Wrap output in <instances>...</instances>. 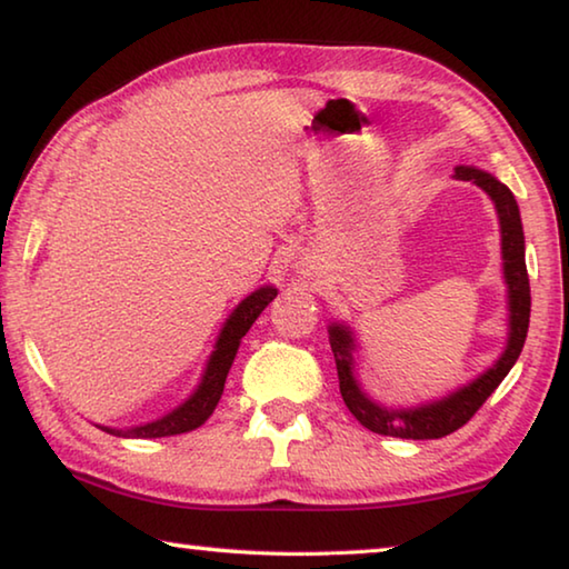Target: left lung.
I'll list each match as a JSON object with an SVG mask.
<instances>
[{
	"label": "left lung",
	"mask_w": 569,
	"mask_h": 569,
	"mask_svg": "<svg viewBox=\"0 0 569 569\" xmlns=\"http://www.w3.org/2000/svg\"><path fill=\"white\" fill-rule=\"evenodd\" d=\"M457 180L475 182L495 203L499 218V233H502V273L507 283V346L499 359L489 366L485 373L471 379L465 387L449 391L447 397L429 399L411 407L399 403H381L363 391L356 371L359 359V341L349 323L333 321L329 326V343L339 371V389L343 403L373 435L399 437V439H441L457 431L475 417L477 409L485 403L492 391L502 383L509 369L517 363L529 329V278L525 263V230L519 218V206L505 182H499L492 172L479 170L475 166H457Z\"/></svg>",
	"instance_id": "left-lung-1"
}]
</instances>
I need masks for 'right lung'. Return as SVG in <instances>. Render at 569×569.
Here are the masks:
<instances>
[{"label":"right lung","mask_w":569,"mask_h":569,"mask_svg":"<svg viewBox=\"0 0 569 569\" xmlns=\"http://www.w3.org/2000/svg\"><path fill=\"white\" fill-rule=\"evenodd\" d=\"M278 296L276 286H261L253 293L246 296L240 301L220 329L213 351H210L206 369L200 373L198 387L192 389L186 401H180L176 409L162 413L160 419H152L148 423H138V427L118 429V427H98L108 435L124 437V439H158V437H172V435H186V431L198 429L200 423L210 419V413L216 411L220 397H223V387L228 379L230 366L238 353V346L243 341L250 326L256 323L258 316L263 313V308Z\"/></svg>","instance_id":"obj_1"}]
</instances>
